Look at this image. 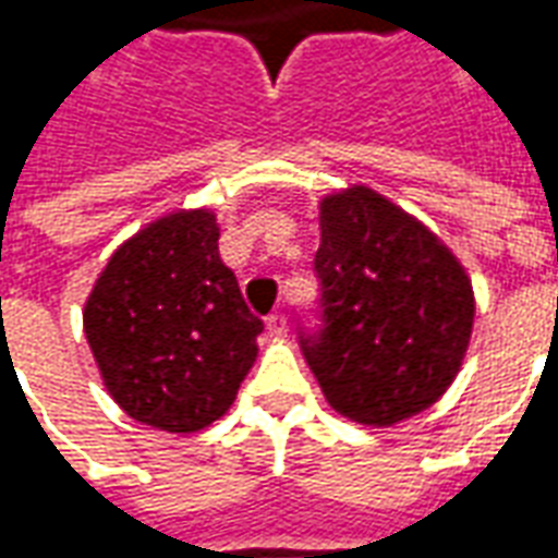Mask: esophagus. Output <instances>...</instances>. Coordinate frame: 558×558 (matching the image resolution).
Masks as SVG:
<instances>
[{
    "instance_id": "esophagus-1",
    "label": "esophagus",
    "mask_w": 558,
    "mask_h": 558,
    "mask_svg": "<svg viewBox=\"0 0 558 558\" xmlns=\"http://www.w3.org/2000/svg\"><path fill=\"white\" fill-rule=\"evenodd\" d=\"M266 326L275 338L287 335V314H283V311H271V314L266 316Z\"/></svg>"
}]
</instances>
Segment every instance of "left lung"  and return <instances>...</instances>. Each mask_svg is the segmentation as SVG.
I'll use <instances>...</instances> for the list:
<instances>
[{
	"instance_id": "obj_1",
	"label": "left lung",
	"mask_w": 558,
	"mask_h": 558,
	"mask_svg": "<svg viewBox=\"0 0 558 558\" xmlns=\"http://www.w3.org/2000/svg\"><path fill=\"white\" fill-rule=\"evenodd\" d=\"M319 326L299 347L326 400L388 427L442 398L466 355V271L424 223L355 184L319 203Z\"/></svg>"
}]
</instances>
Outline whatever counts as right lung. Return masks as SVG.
I'll return each mask as SVG.
<instances>
[{
    "instance_id": "add662e5",
    "label": "right lung",
    "mask_w": 558,
    "mask_h": 558,
    "mask_svg": "<svg viewBox=\"0 0 558 558\" xmlns=\"http://www.w3.org/2000/svg\"><path fill=\"white\" fill-rule=\"evenodd\" d=\"M215 215L175 211L128 239L92 290L83 328L131 418L194 433L230 410L263 319L220 263Z\"/></svg>"
}]
</instances>
